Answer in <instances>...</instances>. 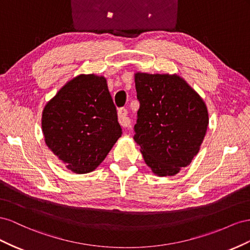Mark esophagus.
<instances>
[{
	"label": "esophagus",
	"instance_id": "1",
	"mask_svg": "<svg viewBox=\"0 0 250 250\" xmlns=\"http://www.w3.org/2000/svg\"><path fill=\"white\" fill-rule=\"evenodd\" d=\"M118 120L121 126L127 127L131 125V119L127 117V110L125 108H120L118 110Z\"/></svg>",
	"mask_w": 250,
	"mask_h": 250
}]
</instances>
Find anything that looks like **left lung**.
Masks as SVG:
<instances>
[{
    "instance_id": "8db88e82",
    "label": "left lung",
    "mask_w": 250,
    "mask_h": 250,
    "mask_svg": "<svg viewBox=\"0 0 250 250\" xmlns=\"http://www.w3.org/2000/svg\"><path fill=\"white\" fill-rule=\"evenodd\" d=\"M140 104L134 140L158 176H174L198 154L208 125L203 99L181 77L135 74Z\"/></svg>"
}]
</instances>
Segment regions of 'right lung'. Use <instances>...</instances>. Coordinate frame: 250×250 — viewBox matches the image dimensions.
Masks as SVG:
<instances>
[{
    "mask_svg": "<svg viewBox=\"0 0 250 250\" xmlns=\"http://www.w3.org/2000/svg\"><path fill=\"white\" fill-rule=\"evenodd\" d=\"M47 146L76 174L94 170L121 136L105 78L78 75L50 101L42 117Z\"/></svg>",
    "mask_w": 250,
    "mask_h": 250,
    "instance_id": "obj_1",
    "label": "right lung"
}]
</instances>
